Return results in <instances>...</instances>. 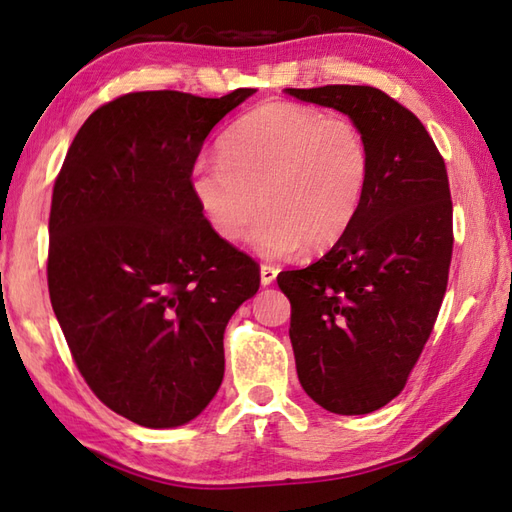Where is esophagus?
Wrapping results in <instances>:
<instances>
[{"label": "esophagus", "instance_id": "1", "mask_svg": "<svg viewBox=\"0 0 512 512\" xmlns=\"http://www.w3.org/2000/svg\"><path fill=\"white\" fill-rule=\"evenodd\" d=\"M259 275H262V286H270L277 279V268L270 264H262V268H259Z\"/></svg>", "mask_w": 512, "mask_h": 512}]
</instances>
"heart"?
Wrapping results in <instances>:
<instances>
[{"label":"heart","instance_id":"heart-1","mask_svg":"<svg viewBox=\"0 0 512 512\" xmlns=\"http://www.w3.org/2000/svg\"><path fill=\"white\" fill-rule=\"evenodd\" d=\"M369 178L372 151L352 118L273 101L226 129L220 158L193 167L191 193L224 242H237L262 206L248 244L262 257H288L339 244Z\"/></svg>","mask_w":512,"mask_h":512}]
</instances>
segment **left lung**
<instances>
[{
	"instance_id": "8db88e82",
	"label": "left lung",
	"mask_w": 512,
	"mask_h": 512,
	"mask_svg": "<svg viewBox=\"0 0 512 512\" xmlns=\"http://www.w3.org/2000/svg\"><path fill=\"white\" fill-rule=\"evenodd\" d=\"M286 94L363 129L372 178L350 231L319 262L284 270L299 383L332 413L361 416L405 387L438 319L453 253L447 167L407 107L369 85Z\"/></svg>"
}]
</instances>
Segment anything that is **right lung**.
I'll return each mask as SVG.
<instances>
[{"label": "right lung", "instance_id": "add662e5", "mask_svg": "<svg viewBox=\"0 0 512 512\" xmlns=\"http://www.w3.org/2000/svg\"><path fill=\"white\" fill-rule=\"evenodd\" d=\"M255 92L118 96L83 123L54 182L52 310L96 398L140 427L200 416L224 378L226 323L259 290V264L191 193L206 136Z\"/></svg>", "mask_w": 512, "mask_h": 512}]
</instances>
